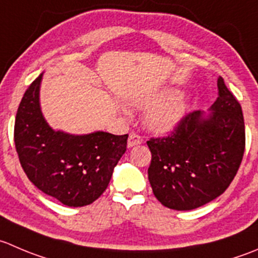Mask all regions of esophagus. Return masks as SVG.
Masks as SVG:
<instances>
[{"instance_id": "34e87169", "label": "esophagus", "mask_w": 258, "mask_h": 258, "mask_svg": "<svg viewBox=\"0 0 258 258\" xmlns=\"http://www.w3.org/2000/svg\"><path fill=\"white\" fill-rule=\"evenodd\" d=\"M142 142V137L140 136L139 134L136 132H131L128 136V141H127V146L132 147V146H136V145H140Z\"/></svg>"}]
</instances>
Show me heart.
Segmentation results:
<instances>
[{
	"instance_id": "obj_1",
	"label": "heart",
	"mask_w": 258,
	"mask_h": 258,
	"mask_svg": "<svg viewBox=\"0 0 258 258\" xmlns=\"http://www.w3.org/2000/svg\"><path fill=\"white\" fill-rule=\"evenodd\" d=\"M134 104L146 109L145 122L147 127L156 132H166L174 128L184 117L187 108V98L182 93H161L154 97L137 99ZM152 108L150 109L149 107Z\"/></svg>"
}]
</instances>
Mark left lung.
Returning a JSON list of instances; mask_svg holds the SVG:
<instances>
[{"label":"left lung","instance_id":"8db88e82","mask_svg":"<svg viewBox=\"0 0 258 258\" xmlns=\"http://www.w3.org/2000/svg\"><path fill=\"white\" fill-rule=\"evenodd\" d=\"M209 116L185 114L172 132L147 141L149 180L162 206L190 211L223 194L236 176L246 146L239 102L218 78V98Z\"/></svg>","mask_w":258,"mask_h":258}]
</instances>
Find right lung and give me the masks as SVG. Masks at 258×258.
I'll return each instance as SVG.
<instances>
[{"label":"right lung","instance_id":"obj_1","mask_svg":"<svg viewBox=\"0 0 258 258\" xmlns=\"http://www.w3.org/2000/svg\"><path fill=\"white\" fill-rule=\"evenodd\" d=\"M40 74L25 92L15 119V146L30 181L68 207L93 203L109 184L128 135L74 136L54 131L40 109Z\"/></svg>","mask_w":258,"mask_h":258}]
</instances>
